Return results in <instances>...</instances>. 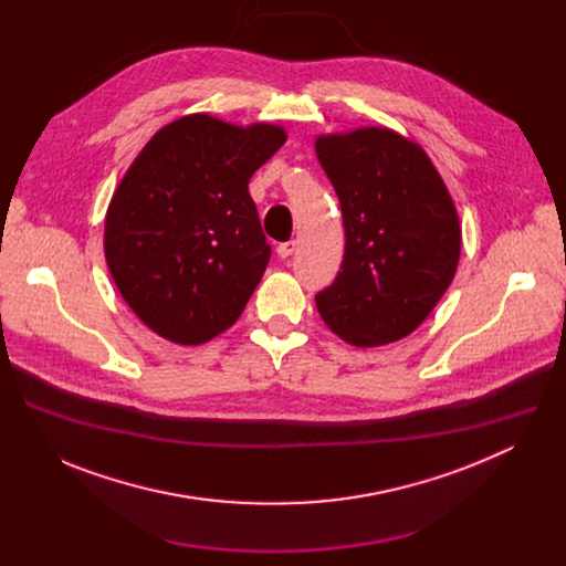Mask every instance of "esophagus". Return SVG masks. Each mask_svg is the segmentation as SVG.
I'll return each mask as SVG.
<instances>
[{
  "label": "esophagus",
  "mask_w": 566,
  "mask_h": 566,
  "mask_svg": "<svg viewBox=\"0 0 566 566\" xmlns=\"http://www.w3.org/2000/svg\"><path fill=\"white\" fill-rule=\"evenodd\" d=\"M295 249H297V241H295V239L284 241V244H280V247H277V255H280L282 260H286V258H291V255L295 253Z\"/></svg>",
  "instance_id": "obj_1"
}]
</instances>
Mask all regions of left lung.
<instances>
[{
  "instance_id": "1",
  "label": "left lung",
  "mask_w": 566,
  "mask_h": 566,
  "mask_svg": "<svg viewBox=\"0 0 566 566\" xmlns=\"http://www.w3.org/2000/svg\"><path fill=\"white\" fill-rule=\"evenodd\" d=\"M315 154L340 199L345 255L315 295L325 325L369 349L419 329L448 291L461 226L428 151L389 127L315 136Z\"/></svg>"
}]
</instances>
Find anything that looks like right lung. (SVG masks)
<instances>
[{"instance_id":"right-lung-1","label":"right lung","mask_w":566,"mask_h":566,"mask_svg":"<svg viewBox=\"0 0 566 566\" xmlns=\"http://www.w3.org/2000/svg\"><path fill=\"white\" fill-rule=\"evenodd\" d=\"M284 140L282 125L199 112L160 127L132 160L105 214V260L160 338L203 345L244 311L271 260L249 181Z\"/></svg>"}]
</instances>
